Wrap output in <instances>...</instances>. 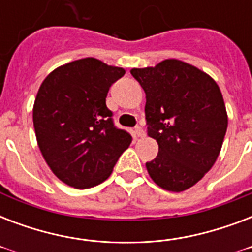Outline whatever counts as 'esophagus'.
I'll use <instances>...</instances> for the list:
<instances>
[{
    "instance_id": "1",
    "label": "esophagus",
    "mask_w": 252,
    "mask_h": 252,
    "mask_svg": "<svg viewBox=\"0 0 252 252\" xmlns=\"http://www.w3.org/2000/svg\"><path fill=\"white\" fill-rule=\"evenodd\" d=\"M134 134H136V137H145V130L142 129L141 126H137V128L134 129Z\"/></svg>"
}]
</instances>
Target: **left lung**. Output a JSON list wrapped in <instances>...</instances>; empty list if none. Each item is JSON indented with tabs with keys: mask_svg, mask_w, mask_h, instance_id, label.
<instances>
[{
	"mask_svg": "<svg viewBox=\"0 0 252 252\" xmlns=\"http://www.w3.org/2000/svg\"><path fill=\"white\" fill-rule=\"evenodd\" d=\"M130 74L145 91L148 134L158 154L146 168L166 191L195 186L215 165L227 129V112L219 85L199 68L176 59Z\"/></svg>",
	"mask_w": 252,
	"mask_h": 252,
	"instance_id": "left-lung-1",
	"label": "left lung"
}]
</instances>
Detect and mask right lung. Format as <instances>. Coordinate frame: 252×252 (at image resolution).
Returning <instances> with one entry per match:
<instances>
[{
  "label": "right lung",
  "mask_w": 252,
  "mask_h": 252,
  "mask_svg": "<svg viewBox=\"0 0 252 252\" xmlns=\"http://www.w3.org/2000/svg\"><path fill=\"white\" fill-rule=\"evenodd\" d=\"M124 74L86 57L56 68L39 87L32 110L37 145L53 174L70 187L104 182L132 142L106 106L111 85Z\"/></svg>",
  "instance_id": "right-lung-1"
}]
</instances>
